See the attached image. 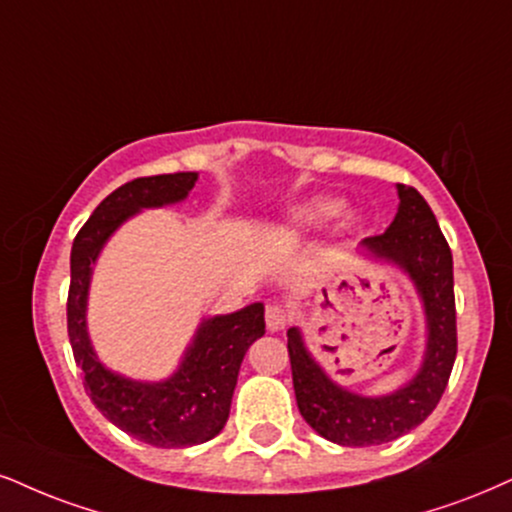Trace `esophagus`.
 Listing matches in <instances>:
<instances>
[{"mask_svg": "<svg viewBox=\"0 0 512 512\" xmlns=\"http://www.w3.org/2000/svg\"><path fill=\"white\" fill-rule=\"evenodd\" d=\"M289 320H292V315H289L285 306L273 304V306L266 308V325H268L270 332L285 330V327L289 325Z\"/></svg>", "mask_w": 512, "mask_h": 512, "instance_id": "1", "label": "esophagus"}]
</instances>
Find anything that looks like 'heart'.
<instances>
[{"label": "heart", "instance_id": "obj_1", "mask_svg": "<svg viewBox=\"0 0 512 512\" xmlns=\"http://www.w3.org/2000/svg\"><path fill=\"white\" fill-rule=\"evenodd\" d=\"M339 213H342V206L337 204V201H327V199H315L311 204H306L304 208L299 211V218L301 223H308V225H318V223H325V220H332L337 218Z\"/></svg>", "mask_w": 512, "mask_h": 512}]
</instances>
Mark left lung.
I'll return each mask as SVG.
<instances>
[{"mask_svg":"<svg viewBox=\"0 0 512 512\" xmlns=\"http://www.w3.org/2000/svg\"><path fill=\"white\" fill-rule=\"evenodd\" d=\"M399 213L382 235L363 239L370 254L399 263L413 277L425 301L427 353L408 387L382 399L356 396L325 377L301 342L296 327L287 332L294 394L301 415L320 437L342 446H377L425 422L449 384L458 353L453 258L432 208L415 187L399 185Z\"/></svg>","mask_w":512,"mask_h":512,"instance_id":"obj_1","label":"left lung"}]
</instances>
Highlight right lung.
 I'll list each match as a JSON object with an SVG mask.
<instances>
[{"label": "right lung", "instance_id": "right-lung-1", "mask_svg": "<svg viewBox=\"0 0 512 512\" xmlns=\"http://www.w3.org/2000/svg\"><path fill=\"white\" fill-rule=\"evenodd\" d=\"M197 173L149 175L125 182L94 208L73 239L68 287V339L82 384L106 420L130 437L159 449L204 444L223 430L230 415L244 353L266 332L263 304L201 323L180 370L166 382L142 384L113 375L94 356L85 327L87 287L94 258L125 218L140 208L173 204L187 197Z\"/></svg>", "mask_w": 512, "mask_h": 512}]
</instances>
